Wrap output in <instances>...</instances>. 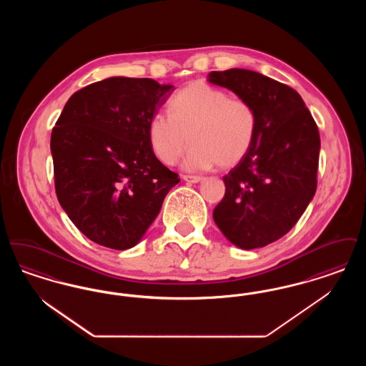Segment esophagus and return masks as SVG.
<instances>
[{"label": "esophagus", "mask_w": 366, "mask_h": 366, "mask_svg": "<svg viewBox=\"0 0 366 366\" xmlns=\"http://www.w3.org/2000/svg\"><path fill=\"white\" fill-rule=\"evenodd\" d=\"M182 179L189 182V184H197L203 179V177H199V175H182Z\"/></svg>", "instance_id": "34e87169"}]
</instances>
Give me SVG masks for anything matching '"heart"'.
<instances>
[{"label": "heart", "mask_w": 366, "mask_h": 366, "mask_svg": "<svg viewBox=\"0 0 366 366\" xmlns=\"http://www.w3.org/2000/svg\"><path fill=\"white\" fill-rule=\"evenodd\" d=\"M170 112H157L148 124L151 147L169 166L177 163L189 139L187 170L232 167L248 154L257 136L254 107L203 81L182 87L170 102Z\"/></svg>", "instance_id": "b5f03b06"}]
</instances>
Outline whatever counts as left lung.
<instances>
[{"mask_svg":"<svg viewBox=\"0 0 366 366\" xmlns=\"http://www.w3.org/2000/svg\"><path fill=\"white\" fill-rule=\"evenodd\" d=\"M209 82L247 100L258 121L251 149L224 177L212 217L230 243L261 248L288 233L314 197L318 127L296 90L259 72L212 71Z\"/></svg>","mask_w":366,"mask_h":366,"instance_id":"left-lung-1","label":"left lung"}]
</instances>
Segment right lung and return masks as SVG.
Masks as SVG:
<instances>
[{"instance_id":"add662e5","label":"right lung","mask_w":366,"mask_h":366,"mask_svg":"<svg viewBox=\"0 0 366 366\" xmlns=\"http://www.w3.org/2000/svg\"><path fill=\"white\" fill-rule=\"evenodd\" d=\"M151 78L111 76L75 92L51 137L60 206L89 240L139 243L179 182L155 157L148 124L173 93Z\"/></svg>"}]
</instances>
